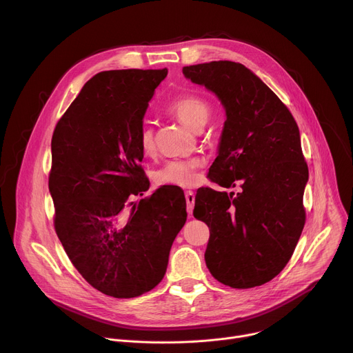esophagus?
Here are the masks:
<instances>
[{"mask_svg":"<svg viewBox=\"0 0 353 353\" xmlns=\"http://www.w3.org/2000/svg\"><path fill=\"white\" fill-rule=\"evenodd\" d=\"M185 201H187V212H188V215H191L192 210H194V204H195V195L192 191L185 192Z\"/></svg>","mask_w":353,"mask_h":353,"instance_id":"esophagus-1","label":"esophagus"}]
</instances>
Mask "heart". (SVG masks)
Instances as JSON below:
<instances>
[{"label":"heart","instance_id":"b5f03b06","mask_svg":"<svg viewBox=\"0 0 353 353\" xmlns=\"http://www.w3.org/2000/svg\"><path fill=\"white\" fill-rule=\"evenodd\" d=\"M166 113L176 117L192 131H201L211 116V106L205 99L196 94H184L172 100L166 106ZM138 142L143 155L149 157L155 152V135L149 124L141 127ZM201 166L203 161L196 158L170 161L155 172L154 180L161 187H190L195 183L196 170Z\"/></svg>","mask_w":353,"mask_h":353}]
</instances>
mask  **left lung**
I'll return each instance as SVG.
<instances>
[{
    "instance_id": "1",
    "label": "left lung",
    "mask_w": 353,
    "mask_h": 353,
    "mask_svg": "<svg viewBox=\"0 0 353 353\" xmlns=\"http://www.w3.org/2000/svg\"><path fill=\"white\" fill-rule=\"evenodd\" d=\"M226 112L210 180L241 191H196L194 218L210 228L205 263L234 289L264 285L290 260L306 222L309 169L299 127L281 99L243 64L211 61L183 68Z\"/></svg>"
}]
</instances>
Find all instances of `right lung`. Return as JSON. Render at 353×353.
Listing matches in <instances>:
<instances>
[{
	"mask_svg": "<svg viewBox=\"0 0 353 353\" xmlns=\"http://www.w3.org/2000/svg\"><path fill=\"white\" fill-rule=\"evenodd\" d=\"M166 75V68L96 74L52 138L48 190L56 233L85 281L117 299L141 296L163 279L187 219L180 188L161 187L130 203L149 188L138 134Z\"/></svg>",
	"mask_w": 353,
	"mask_h": 353,
	"instance_id": "obj_1",
	"label": "right lung"
}]
</instances>
